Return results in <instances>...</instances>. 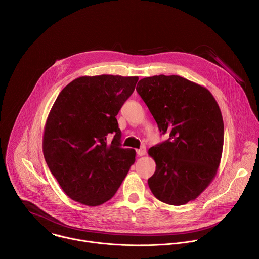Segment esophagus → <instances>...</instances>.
I'll return each instance as SVG.
<instances>
[{"mask_svg": "<svg viewBox=\"0 0 259 259\" xmlns=\"http://www.w3.org/2000/svg\"><path fill=\"white\" fill-rule=\"evenodd\" d=\"M136 153H137L138 156H143V155H145V153H146V148H145L144 146H142L140 149H137V150H136Z\"/></svg>", "mask_w": 259, "mask_h": 259, "instance_id": "esophagus-1", "label": "esophagus"}]
</instances>
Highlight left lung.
<instances>
[{"instance_id": "8db88e82", "label": "left lung", "mask_w": 259, "mask_h": 259, "mask_svg": "<svg viewBox=\"0 0 259 259\" xmlns=\"http://www.w3.org/2000/svg\"><path fill=\"white\" fill-rule=\"evenodd\" d=\"M137 93L167 140L152 146L155 161L148 179L152 194L170 205L197 198L211 183L220 166L224 122L210 92L178 75H155L139 80Z\"/></svg>"}]
</instances>
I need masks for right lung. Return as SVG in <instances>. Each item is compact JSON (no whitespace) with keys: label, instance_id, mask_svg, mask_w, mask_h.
<instances>
[{"label":"right lung","instance_id":"add662e5","mask_svg":"<svg viewBox=\"0 0 259 259\" xmlns=\"http://www.w3.org/2000/svg\"><path fill=\"white\" fill-rule=\"evenodd\" d=\"M137 81V76H81L55 101L42 151L51 173L71 199L88 206L107 202L134 163L135 150L121 147L116 116ZM111 134L114 138L109 144Z\"/></svg>","mask_w":259,"mask_h":259}]
</instances>
